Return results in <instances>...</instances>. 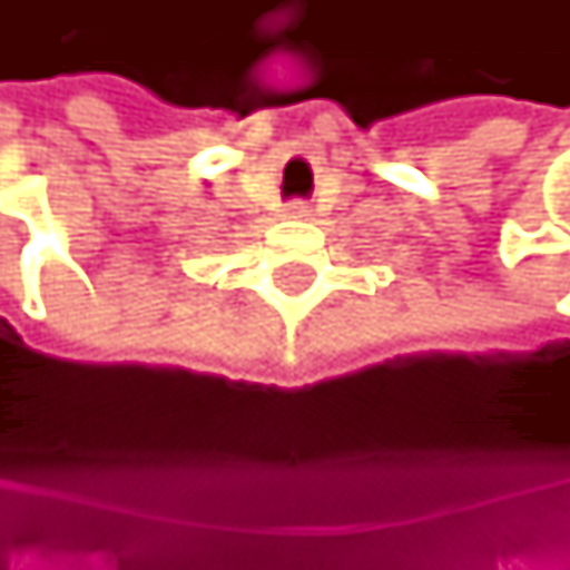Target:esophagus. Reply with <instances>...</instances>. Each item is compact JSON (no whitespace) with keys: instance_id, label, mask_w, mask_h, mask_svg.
<instances>
[{"instance_id":"esophagus-1","label":"esophagus","mask_w":570,"mask_h":570,"mask_svg":"<svg viewBox=\"0 0 570 570\" xmlns=\"http://www.w3.org/2000/svg\"><path fill=\"white\" fill-rule=\"evenodd\" d=\"M288 215H295V218H307V215H311V206H307L304 199H295V203L288 206Z\"/></svg>"}]
</instances>
